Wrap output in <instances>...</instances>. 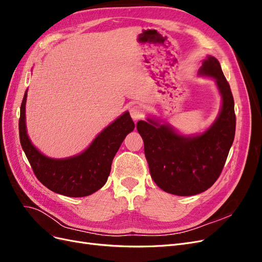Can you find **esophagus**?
Returning a JSON list of instances; mask_svg holds the SVG:
<instances>
[{"instance_id":"1","label":"esophagus","mask_w":262,"mask_h":262,"mask_svg":"<svg viewBox=\"0 0 262 262\" xmlns=\"http://www.w3.org/2000/svg\"><path fill=\"white\" fill-rule=\"evenodd\" d=\"M130 115L134 121H138L142 117H143V110H142L140 106H137V105L132 106L130 108Z\"/></svg>"}]
</instances>
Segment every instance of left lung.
Masks as SVG:
<instances>
[{
	"mask_svg": "<svg viewBox=\"0 0 262 262\" xmlns=\"http://www.w3.org/2000/svg\"><path fill=\"white\" fill-rule=\"evenodd\" d=\"M199 74L214 78L222 96L221 112L207 131L188 137L152 119L137 123L152 179L164 191L176 195L208 190L221 175L235 137L234 98L220 62L209 55Z\"/></svg>",
	"mask_w": 262,
	"mask_h": 262,
	"instance_id": "obj_1",
	"label": "left lung"
}]
</instances>
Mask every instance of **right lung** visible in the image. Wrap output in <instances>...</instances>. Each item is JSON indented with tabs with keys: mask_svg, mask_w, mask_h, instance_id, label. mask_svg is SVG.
<instances>
[{
	"mask_svg": "<svg viewBox=\"0 0 262 262\" xmlns=\"http://www.w3.org/2000/svg\"><path fill=\"white\" fill-rule=\"evenodd\" d=\"M27 91L20 105L19 140L37 179L51 191L67 196H86L106 184L112 163L126 134L133 131L134 122L125 112L95 138L83 153L55 160L41 154L31 143L26 130L25 105Z\"/></svg>",
	"mask_w": 262,
	"mask_h": 262,
	"instance_id": "right-lung-1",
	"label": "right lung"
}]
</instances>
